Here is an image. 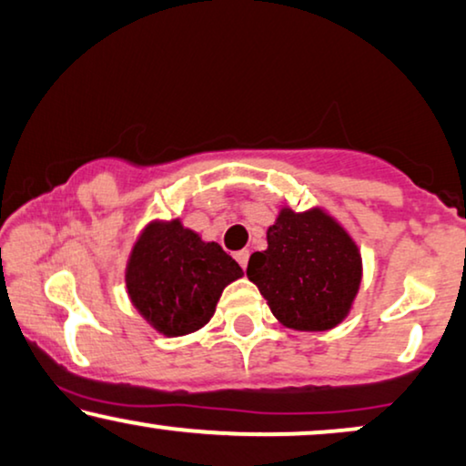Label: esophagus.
<instances>
[{
    "instance_id": "1",
    "label": "esophagus",
    "mask_w": 466,
    "mask_h": 466,
    "mask_svg": "<svg viewBox=\"0 0 466 466\" xmlns=\"http://www.w3.org/2000/svg\"><path fill=\"white\" fill-rule=\"evenodd\" d=\"M234 258H237V262L243 266V268H247V262H249V251H247V249L237 251V253H234Z\"/></svg>"
}]
</instances>
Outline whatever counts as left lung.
Listing matches in <instances>:
<instances>
[{"label": "left lung", "mask_w": 466, "mask_h": 466, "mask_svg": "<svg viewBox=\"0 0 466 466\" xmlns=\"http://www.w3.org/2000/svg\"><path fill=\"white\" fill-rule=\"evenodd\" d=\"M266 240L268 247L249 258L247 277L272 315L305 332L339 326L362 281V258L345 228L319 207L305 213L283 207Z\"/></svg>", "instance_id": "1"}]
</instances>
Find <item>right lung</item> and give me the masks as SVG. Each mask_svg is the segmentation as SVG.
Wrapping results in <instances>:
<instances>
[{
	"instance_id": "1",
	"label": "right lung",
	"mask_w": 466,
	"mask_h": 466,
	"mask_svg": "<svg viewBox=\"0 0 466 466\" xmlns=\"http://www.w3.org/2000/svg\"><path fill=\"white\" fill-rule=\"evenodd\" d=\"M243 268L217 243H207L181 219L151 221L126 268L132 305L166 337L200 330L213 318L221 291Z\"/></svg>"
}]
</instances>
